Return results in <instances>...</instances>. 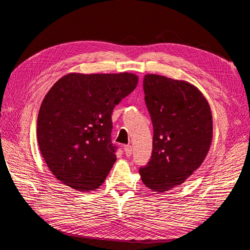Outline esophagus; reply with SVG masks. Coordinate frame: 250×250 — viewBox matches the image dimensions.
<instances>
[{
    "mask_svg": "<svg viewBox=\"0 0 250 250\" xmlns=\"http://www.w3.org/2000/svg\"><path fill=\"white\" fill-rule=\"evenodd\" d=\"M124 152L126 154V156H131V154H132V146L125 145L124 146Z\"/></svg>",
    "mask_w": 250,
    "mask_h": 250,
    "instance_id": "1",
    "label": "esophagus"
}]
</instances>
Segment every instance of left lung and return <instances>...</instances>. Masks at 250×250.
Instances as JSON below:
<instances>
[{"instance_id": "1", "label": "left lung", "mask_w": 250, "mask_h": 250, "mask_svg": "<svg viewBox=\"0 0 250 250\" xmlns=\"http://www.w3.org/2000/svg\"><path fill=\"white\" fill-rule=\"evenodd\" d=\"M153 126L152 154L139 172L153 192L179 186L206 158L213 138L209 105L188 82L148 74L143 81Z\"/></svg>"}]
</instances>
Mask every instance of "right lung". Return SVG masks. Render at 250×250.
Returning a JSON list of instances; mask_svg holds the SVG:
<instances>
[{
  "mask_svg": "<svg viewBox=\"0 0 250 250\" xmlns=\"http://www.w3.org/2000/svg\"><path fill=\"white\" fill-rule=\"evenodd\" d=\"M137 84L129 73H72L51 87L37 118V141L58 180L82 192L104 183L117 160L111 113Z\"/></svg>",
  "mask_w": 250,
  "mask_h": 250,
  "instance_id": "1",
  "label": "right lung"
}]
</instances>
